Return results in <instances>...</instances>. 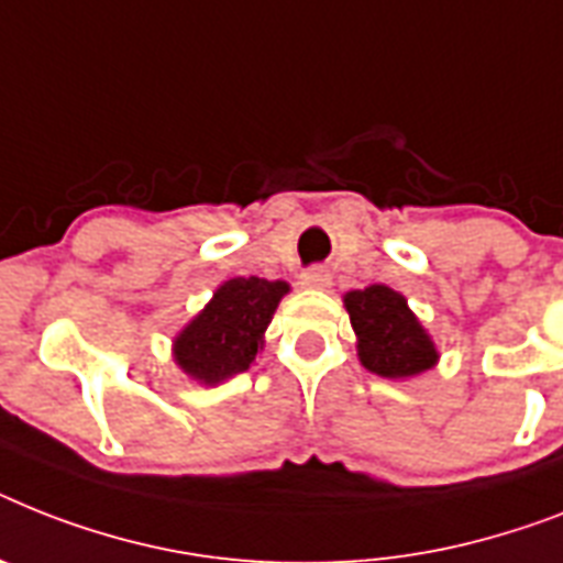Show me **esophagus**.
Returning a JSON list of instances; mask_svg holds the SVG:
<instances>
[{"instance_id":"1","label":"esophagus","mask_w":563,"mask_h":563,"mask_svg":"<svg viewBox=\"0 0 563 563\" xmlns=\"http://www.w3.org/2000/svg\"><path fill=\"white\" fill-rule=\"evenodd\" d=\"M303 286H309V289H327L329 283H332V277H329L327 268H309V272H303Z\"/></svg>"}]
</instances>
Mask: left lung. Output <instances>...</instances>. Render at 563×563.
Instances as JSON below:
<instances>
[{"instance_id": "obj_1", "label": "left lung", "mask_w": 563, "mask_h": 563, "mask_svg": "<svg viewBox=\"0 0 563 563\" xmlns=\"http://www.w3.org/2000/svg\"><path fill=\"white\" fill-rule=\"evenodd\" d=\"M350 323L358 338L361 364L385 378H410L440 358L408 300L390 286H367L344 295Z\"/></svg>"}]
</instances>
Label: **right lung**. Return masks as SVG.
<instances>
[{
  "label": "right lung",
  "instance_id": "1",
  "mask_svg": "<svg viewBox=\"0 0 563 563\" xmlns=\"http://www.w3.org/2000/svg\"><path fill=\"white\" fill-rule=\"evenodd\" d=\"M289 283L234 277L173 341L176 364L202 385H219L245 373L263 350V335Z\"/></svg>",
  "mask_w": 563,
  "mask_h": 563
}]
</instances>
